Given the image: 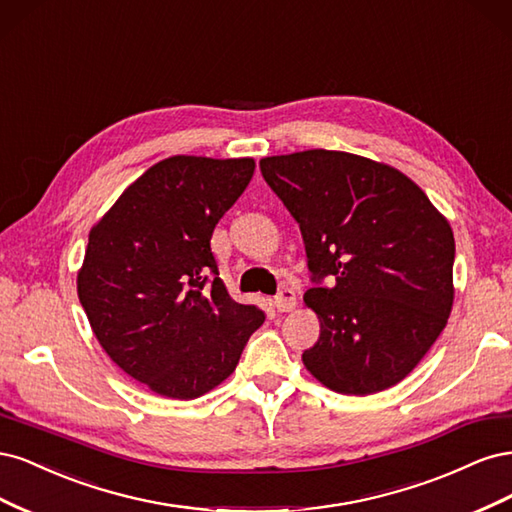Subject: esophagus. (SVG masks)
Segmentation results:
<instances>
[{
    "mask_svg": "<svg viewBox=\"0 0 512 512\" xmlns=\"http://www.w3.org/2000/svg\"><path fill=\"white\" fill-rule=\"evenodd\" d=\"M273 303L277 307V312H290V309L297 307V292H294L292 288H282L275 294Z\"/></svg>",
    "mask_w": 512,
    "mask_h": 512,
    "instance_id": "34e87169",
    "label": "esophagus"
}]
</instances>
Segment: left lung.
<instances>
[{"label": "left lung", "mask_w": 512, "mask_h": 512, "mask_svg": "<svg viewBox=\"0 0 512 512\" xmlns=\"http://www.w3.org/2000/svg\"><path fill=\"white\" fill-rule=\"evenodd\" d=\"M260 173L305 241V303L320 318L305 367L344 395L404 380L451 314V226L406 175L352 153L273 156Z\"/></svg>", "instance_id": "1"}]
</instances>
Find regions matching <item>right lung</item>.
Segmentation results:
<instances>
[{"mask_svg": "<svg viewBox=\"0 0 512 512\" xmlns=\"http://www.w3.org/2000/svg\"><path fill=\"white\" fill-rule=\"evenodd\" d=\"M254 160L175 156L151 166L91 228L79 299L106 354L170 399H196L235 371L265 322L230 297L211 235Z\"/></svg>", "mask_w": 512, "mask_h": 512, "instance_id": "add662e5", "label": "right lung"}]
</instances>
